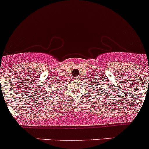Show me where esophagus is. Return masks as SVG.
<instances>
[{
    "mask_svg": "<svg viewBox=\"0 0 149 149\" xmlns=\"http://www.w3.org/2000/svg\"><path fill=\"white\" fill-rule=\"evenodd\" d=\"M74 80H75L74 81H79L80 80V78H79V77H76L74 79Z\"/></svg>",
    "mask_w": 149,
    "mask_h": 149,
    "instance_id": "esophagus-1",
    "label": "esophagus"
}]
</instances>
